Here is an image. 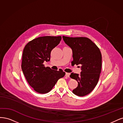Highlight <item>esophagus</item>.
I'll list each match as a JSON object with an SVG mask.
<instances>
[{"label": "esophagus", "mask_w": 123, "mask_h": 123, "mask_svg": "<svg viewBox=\"0 0 123 123\" xmlns=\"http://www.w3.org/2000/svg\"><path fill=\"white\" fill-rule=\"evenodd\" d=\"M69 75H70V73H66L65 74V76L67 77H69Z\"/></svg>", "instance_id": "1"}]
</instances>
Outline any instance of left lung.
Listing matches in <instances>:
<instances>
[{
  "instance_id": "1",
  "label": "left lung",
  "mask_w": 123,
  "mask_h": 123,
  "mask_svg": "<svg viewBox=\"0 0 123 123\" xmlns=\"http://www.w3.org/2000/svg\"><path fill=\"white\" fill-rule=\"evenodd\" d=\"M73 51L74 65L81 64V74L72 73L70 77L78 83L73 92L83 97L93 90L98 82L102 68V55L98 47L86 37H62Z\"/></svg>"
}]
</instances>
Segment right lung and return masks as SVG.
Wrapping results in <instances>:
<instances>
[{
	"label": "right lung",
	"instance_id": "1",
	"mask_svg": "<svg viewBox=\"0 0 123 123\" xmlns=\"http://www.w3.org/2000/svg\"><path fill=\"white\" fill-rule=\"evenodd\" d=\"M61 36H43L30 41L23 51L21 68L29 85L36 92L46 93L52 89L59 79L65 76L62 70L45 67L49 61L51 51L60 43Z\"/></svg>",
	"mask_w": 123,
	"mask_h": 123
}]
</instances>
